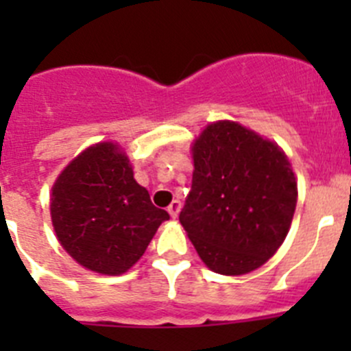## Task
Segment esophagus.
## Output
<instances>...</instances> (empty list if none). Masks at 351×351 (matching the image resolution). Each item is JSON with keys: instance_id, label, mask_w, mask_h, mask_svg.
I'll list each match as a JSON object with an SVG mask.
<instances>
[{"instance_id": "obj_1", "label": "esophagus", "mask_w": 351, "mask_h": 351, "mask_svg": "<svg viewBox=\"0 0 351 351\" xmlns=\"http://www.w3.org/2000/svg\"><path fill=\"white\" fill-rule=\"evenodd\" d=\"M167 210H169V214L172 218H178L179 210H181V202H179V200H173V202L167 207Z\"/></svg>"}]
</instances>
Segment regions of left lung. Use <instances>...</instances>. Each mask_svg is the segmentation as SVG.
I'll list each match as a JSON object with an SVG mask.
<instances>
[{
	"mask_svg": "<svg viewBox=\"0 0 351 351\" xmlns=\"http://www.w3.org/2000/svg\"><path fill=\"white\" fill-rule=\"evenodd\" d=\"M193 179L179 221L210 271H255L283 244L297 206L287 154L232 121L207 126L193 144Z\"/></svg>",
	"mask_w": 351,
	"mask_h": 351,
	"instance_id": "1",
	"label": "left lung"
}]
</instances>
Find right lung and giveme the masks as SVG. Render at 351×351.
<instances>
[{
	"instance_id": "obj_1",
	"label": "right lung",
	"mask_w": 351,
	"mask_h": 351,
	"mask_svg": "<svg viewBox=\"0 0 351 351\" xmlns=\"http://www.w3.org/2000/svg\"><path fill=\"white\" fill-rule=\"evenodd\" d=\"M52 225L68 255L89 271L117 276L147 250L158 226L170 218L153 206L117 145L86 149L52 188Z\"/></svg>"
}]
</instances>
